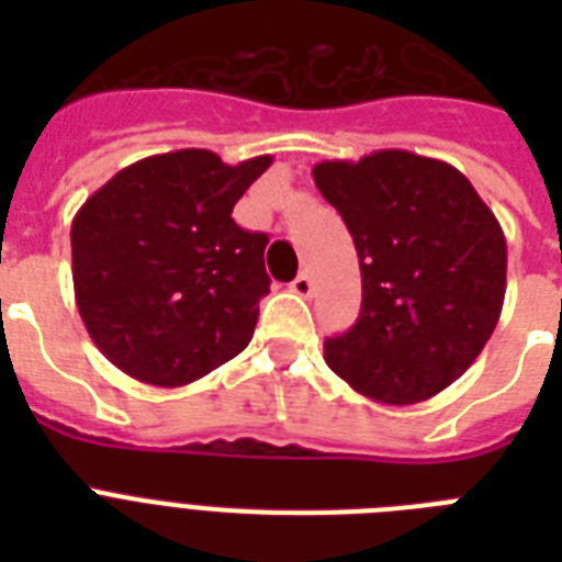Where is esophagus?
Segmentation results:
<instances>
[{"mask_svg":"<svg viewBox=\"0 0 562 562\" xmlns=\"http://www.w3.org/2000/svg\"><path fill=\"white\" fill-rule=\"evenodd\" d=\"M289 289L294 291V294H300V297H308V294H312V277H308V273H297V277L291 280Z\"/></svg>","mask_w":562,"mask_h":562,"instance_id":"34e87169","label":"esophagus"}]
</instances>
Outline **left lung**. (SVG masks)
I'll use <instances>...</instances> for the list:
<instances>
[{
    "instance_id": "obj_1",
    "label": "left lung",
    "mask_w": 562,
    "mask_h": 562,
    "mask_svg": "<svg viewBox=\"0 0 562 562\" xmlns=\"http://www.w3.org/2000/svg\"><path fill=\"white\" fill-rule=\"evenodd\" d=\"M361 265L359 321L326 338V364L384 405H411L461 379L496 329L507 241L496 215L443 160L387 148L317 162Z\"/></svg>"
}]
</instances>
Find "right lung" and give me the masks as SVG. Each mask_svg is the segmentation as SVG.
I'll return each instance as SVG.
<instances>
[{
  "mask_svg": "<svg viewBox=\"0 0 562 562\" xmlns=\"http://www.w3.org/2000/svg\"><path fill=\"white\" fill-rule=\"evenodd\" d=\"M271 162L154 154L87 198L72 221L75 303L119 370L180 387L250 344L268 236L238 227L233 206Z\"/></svg>",
  "mask_w": 562,
  "mask_h": 562,
  "instance_id": "obj_1",
  "label": "right lung"
}]
</instances>
